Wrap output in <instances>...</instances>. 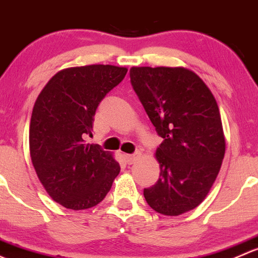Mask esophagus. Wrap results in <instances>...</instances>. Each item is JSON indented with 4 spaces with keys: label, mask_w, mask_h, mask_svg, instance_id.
Here are the masks:
<instances>
[{
    "label": "esophagus",
    "mask_w": 258,
    "mask_h": 258,
    "mask_svg": "<svg viewBox=\"0 0 258 258\" xmlns=\"http://www.w3.org/2000/svg\"><path fill=\"white\" fill-rule=\"evenodd\" d=\"M138 158H139V155H138V154H126V155H125V161L130 165V164L134 163V161L137 160Z\"/></svg>",
    "instance_id": "esophagus-1"
}]
</instances>
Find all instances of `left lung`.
Segmentation results:
<instances>
[{"label": "left lung", "instance_id": "left-lung-1", "mask_svg": "<svg viewBox=\"0 0 258 258\" xmlns=\"http://www.w3.org/2000/svg\"><path fill=\"white\" fill-rule=\"evenodd\" d=\"M130 81L163 138L155 151L160 176L144 198L159 214L179 216L205 200L221 168L226 142L219 105L184 67H132Z\"/></svg>", "mask_w": 258, "mask_h": 258}]
</instances>
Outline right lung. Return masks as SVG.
I'll use <instances>...</instances> for the list:
<instances>
[{"label": "right lung", "instance_id": "obj_1", "mask_svg": "<svg viewBox=\"0 0 258 258\" xmlns=\"http://www.w3.org/2000/svg\"><path fill=\"white\" fill-rule=\"evenodd\" d=\"M125 67L90 64L59 71L32 110L30 155L39 181L59 205L86 210L109 192L120 171L110 151L88 144L100 100L125 77Z\"/></svg>", "mask_w": 258, "mask_h": 258}]
</instances>
